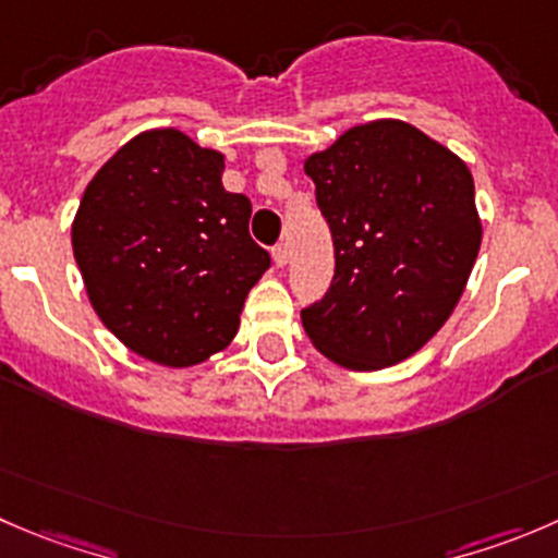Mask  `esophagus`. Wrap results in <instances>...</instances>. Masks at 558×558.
<instances>
[{
	"instance_id": "1",
	"label": "esophagus",
	"mask_w": 558,
	"mask_h": 558,
	"mask_svg": "<svg viewBox=\"0 0 558 558\" xmlns=\"http://www.w3.org/2000/svg\"><path fill=\"white\" fill-rule=\"evenodd\" d=\"M272 262L275 267H286V264H289V245H286V242H278V245L272 247Z\"/></svg>"
}]
</instances>
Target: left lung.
Wrapping results in <instances>:
<instances>
[{
	"label": "left lung",
	"instance_id": "8db88e82",
	"mask_svg": "<svg viewBox=\"0 0 558 558\" xmlns=\"http://www.w3.org/2000/svg\"><path fill=\"white\" fill-rule=\"evenodd\" d=\"M335 245L327 294L302 307L322 354L378 371L423 349L472 275L483 226L458 155L400 119L340 135L305 160Z\"/></svg>",
	"mask_w": 558,
	"mask_h": 558
}]
</instances>
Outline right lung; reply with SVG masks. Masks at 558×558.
Listing matches in <instances>:
<instances>
[{
  "instance_id": "add662e5",
  "label": "right lung",
  "mask_w": 558,
  "mask_h": 558,
  "mask_svg": "<svg viewBox=\"0 0 558 558\" xmlns=\"http://www.w3.org/2000/svg\"><path fill=\"white\" fill-rule=\"evenodd\" d=\"M223 155L174 128L124 144L86 185L73 253L100 322L135 354L187 367L223 351L269 253Z\"/></svg>"
}]
</instances>
